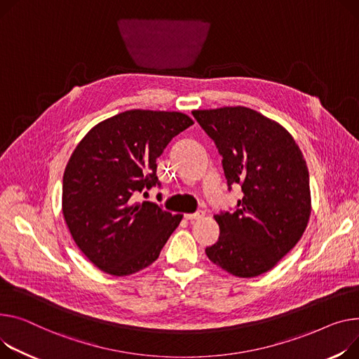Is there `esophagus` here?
<instances>
[{"label":"esophagus","mask_w":359,"mask_h":359,"mask_svg":"<svg viewBox=\"0 0 359 359\" xmlns=\"http://www.w3.org/2000/svg\"><path fill=\"white\" fill-rule=\"evenodd\" d=\"M203 212L202 210H199V212H196V213H186L184 215V219L186 221H190V222H192V221H196V219H201L202 217H203Z\"/></svg>","instance_id":"34e87169"}]
</instances>
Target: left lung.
I'll return each instance as SVG.
<instances>
[{
	"instance_id": "8db88e82",
	"label": "left lung",
	"mask_w": 359,
	"mask_h": 359,
	"mask_svg": "<svg viewBox=\"0 0 359 359\" xmlns=\"http://www.w3.org/2000/svg\"><path fill=\"white\" fill-rule=\"evenodd\" d=\"M194 116L222 156L231 189L241 184L233 213L215 215L219 238L208 258L236 277L270 271L307 226L310 201L306 160L292 134L247 107L196 109Z\"/></svg>"
}]
</instances>
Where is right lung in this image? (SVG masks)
Segmentation results:
<instances>
[{
    "mask_svg": "<svg viewBox=\"0 0 359 359\" xmlns=\"http://www.w3.org/2000/svg\"><path fill=\"white\" fill-rule=\"evenodd\" d=\"M194 119L176 111L130 109L95 126L72 153L63 175L62 212L85 257L123 277L149 267L183 215L134 202L160 186L157 158Z\"/></svg>",
    "mask_w": 359,
    "mask_h": 359,
    "instance_id": "obj_1",
    "label": "right lung"
}]
</instances>
